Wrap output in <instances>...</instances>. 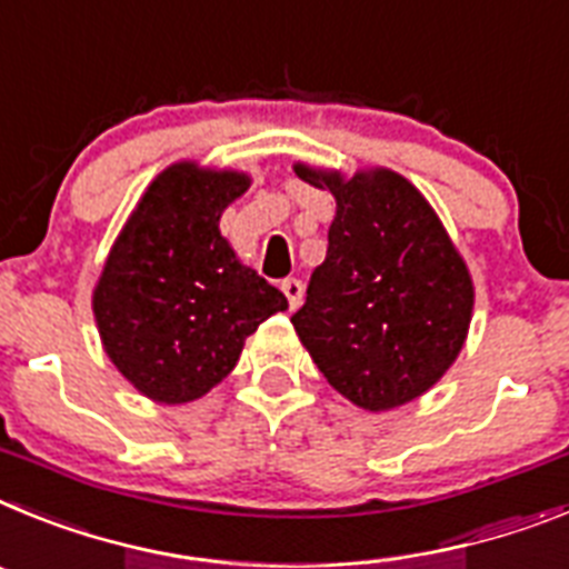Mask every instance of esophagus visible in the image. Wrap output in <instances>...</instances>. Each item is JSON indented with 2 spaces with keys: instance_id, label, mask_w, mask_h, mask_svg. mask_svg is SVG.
Masks as SVG:
<instances>
[{
  "instance_id": "obj_1",
  "label": "esophagus",
  "mask_w": 569,
  "mask_h": 569,
  "mask_svg": "<svg viewBox=\"0 0 569 569\" xmlns=\"http://www.w3.org/2000/svg\"><path fill=\"white\" fill-rule=\"evenodd\" d=\"M280 289H283L286 300H289V309H298V306L303 303V283H300L298 278H286L283 283H280Z\"/></svg>"
}]
</instances>
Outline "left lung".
Segmentation results:
<instances>
[{"label": "left lung", "instance_id": "left-lung-1", "mask_svg": "<svg viewBox=\"0 0 569 569\" xmlns=\"http://www.w3.org/2000/svg\"><path fill=\"white\" fill-rule=\"evenodd\" d=\"M295 171L338 200L326 260L291 315L295 332L343 398L369 412L401 407L461 352L472 315L467 266L401 174Z\"/></svg>", "mask_w": 569, "mask_h": 569}]
</instances>
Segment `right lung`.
Listing matches in <instances>:
<instances>
[{"label":"right lung","mask_w":569,"mask_h":569,"mask_svg":"<svg viewBox=\"0 0 569 569\" xmlns=\"http://www.w3.org/2000/svg\"><path fill=\"white\" fill-rule=\"evenodd\" d=\"M246 189V174L171 166L148 186L108 254L93 291L102 343L113 367L154 401L209 392L234 369L243 340L289 306L217 229Z\"/></svg>","instance_id":"1"}]
</instances>
